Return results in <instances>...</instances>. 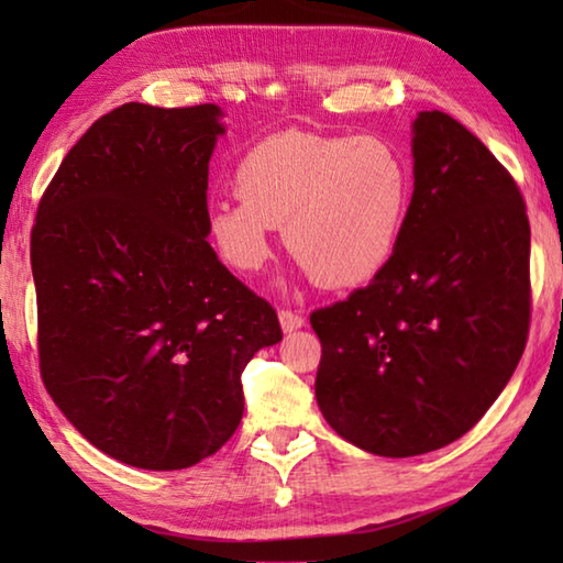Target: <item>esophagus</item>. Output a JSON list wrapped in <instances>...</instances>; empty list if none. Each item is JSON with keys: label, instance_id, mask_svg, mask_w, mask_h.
<instances>
[{"label": "esophagus", "instance_id": "1", "mask_svg": "<svg viewBox=\"0 0 563 563\" xmlns=\"http://www.w3.org/2000/svg\"><path fill=\"white\" fill-rule=\"evenodd\" d=\"M278 318H280V325H283V330L285 332H292V330H300L302 325H305V318L300 316V312H292V310H280L278 312Z\"/></svg>", "mask_w": 563, "mask_h": 563}]
</instances>
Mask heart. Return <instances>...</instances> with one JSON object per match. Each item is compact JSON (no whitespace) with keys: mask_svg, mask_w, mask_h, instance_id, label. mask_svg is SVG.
<instances>
[{"mask_svg":"<svg viewBox=\"0 0 563 563\" xmlns=\"http://www.w3.org/2000/svg\"><path fill=\"white\" fill-rule=\"evenodd\" d=\"M233 188L238 201L208 208V233L228 265L261 271L283 223L295 261L328 288H345L375 278L395 255L412 170L379 136L285 131L245 151Z\"/></svg>","mask_w":563,"mask_h":563,"instance_id":"1","label":"heart"}]
</instances>
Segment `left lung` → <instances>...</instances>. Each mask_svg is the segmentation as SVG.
I'll use <instances>...</instances> for the list:
<instances>
[{
	"mask_svg": "<svg viewBox=\"0 0 563 563\" xmlns=\"http://www.w3.org/2000/svg\"><path fill=\"white\" fill-rule=\"evenodd\" d=\"M415 194L373 283L310 316L316 397L342 440L417 456L460 440L517 369L531 231L517 180L444 111L415 119Z\"/></svg>",
	"mask_w": 563,
	"mask_h": 563,
	"instance_id": "8db88e82",
	"label": "left lung"
}]
</instances>
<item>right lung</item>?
Instances as JSON below:
<instances>
[{"label": "right lung", "instance_id": "obj_1", "mask_svg": "<svg viewBox=\"0 0 563 563\" xmlns=\"http://www.w3.org/2000/svg\"><path fill=\"white\" fill-rule=\"evenodd\" d=\"M216 103H123L76 141L32 228L40 373L87 440L141 470H186L243 417L241 373L278 312L208 235Z\"/></svg>", "mask_w": 563, "mask_h": 563}]
</instances>
